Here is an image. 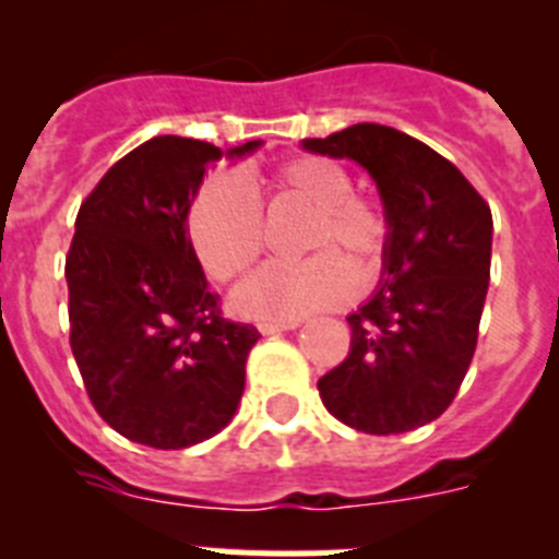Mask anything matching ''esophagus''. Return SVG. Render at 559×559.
<instances>
[{"label":"esophagus","instance_id":"1","mask_svg":"<svg viewBox=\"0 0 559 559\" xmlns=\"http://www.w3.org/2000/svg\"><path fill=\"white\" fill-rule=\"evenodd\" d=\"M257 328H260V333L263 335H274V333H285V330H296L299 328V322H260Z\"/></svg>","mask_w":559,"mask_h":559}]
</instances>
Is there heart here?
I'll return each instance as SVG.
<instances>
[{
  "instance_id": "heart-1",
  "label": "heart",
  "mask_w": 559,
  "mask_h": 559,
  "mask_svg": "<svg viewBox=\"0 0 559 559\" xmlns=\"http://www.w3.org/2000/svg\"><path fill=\"white\" fill-rule=\"evenodd\" d=\"M276 204H299L308 218L299 235L305 260L271 263L235 294V310L249 319L294 322L338 308L355 294V274L372 280L386 263L392 221L374 195L353 190L349 173L324 156H294L265 179ZM187 235L206 274L218 283L243 276L265 249L263 210L231 176L204 181L187 210Z\"/></svg>"
}]
</instances>
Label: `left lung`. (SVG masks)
Returning <instances> with one entry per match:
<instances>
[{"instance_id":"8db88e82","label":"left lung","mask_w":559,"mask_h":559,"mask_svg":"<svg viewBox=\"0 0 559 559\" xmlns=\"http://www.w3.org/2000/svg\"><path fill=\"white\" fill-rule=\"evenodd\" d=\"M308 151L367 167L392 221L380 290L347 316V358L319 380L322 403L355 431H414L462 386L490 283V204L426 142L358 122Z\"/></svg>"}]
</instances>
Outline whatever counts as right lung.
Instances as JSON below:
<instances>
[{"label": "right lung", "instance_id": "right-lung-1", "mask_svg": "<svg viewBox=\"0 0 559 559\" xmlns=\"http://www.w3.org/2000/svg\"><path fill=\"white\" fill-rule=\"evenodd\" d=\"M215 159L218 147L187 136L133 147L81 204L67 254L69 347L88 400L114 431L159 451L204 442L235 417L260 338L224 319L187 237Z\"/></svg>", "mask_w": 559, "mask_h": 559}]
</instances>
